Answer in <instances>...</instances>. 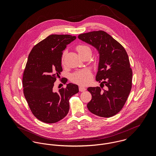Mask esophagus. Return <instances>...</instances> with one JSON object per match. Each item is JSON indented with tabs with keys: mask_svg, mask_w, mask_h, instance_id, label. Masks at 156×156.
Instances as JSON below:
<instances>
[{
	"mask_svg": "<svg viewBox=\"0 0 156 156\" xmlns=\"http://www.w3.org/2000/svg\"><path fill=\"white\" fill-rule=\"evenodd\" d=\"M79 89V91H80V92H84L86 90V88H85L83 87H80Z\"/></svg>",
	"mask_w": 156,
	"mask_h": 156,
	"instance_id": "esophagus-1",
	"label": "esophagus"
}]
</instances>
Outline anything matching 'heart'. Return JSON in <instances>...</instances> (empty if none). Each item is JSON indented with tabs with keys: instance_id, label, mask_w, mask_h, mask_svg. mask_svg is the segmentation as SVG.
Segmentation results:
<instances>
[{
	"instance_id": "b5f03b06",
	"label": "heart",
	"mask_w": 156,
	"mask_h": 156,
	"mask_svg": "<svg viewBox=\"0 0 156 156\" xmlns=\"http://www.w3.org/2000/svg\"><path fill=\"white\" fill-rule=\"evenodd\" d=\"M76 50L78 53L81 55L87 51H90V48L88 46L85 45H79L76 47ZM67 51H65L62 56V63L64 62V58L66 54ZM92 79V74L91 71L88 69H85L80 71L74 73L71 76V80L73 82L81 85V86H87L91 82Z\"/></svg>"
}]
</instances>
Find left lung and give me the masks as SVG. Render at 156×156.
I'll use <instances>...</instances> for the list:
<instances>
[{"label":"left lung","mask_w":156,"mask_h":156,"mask_svg":"<svg viewBox=\"0 0 156 156\" xmlns=\"http://www.w3.org/2000/svg\"><path fill=\"white\" fill-rule=\"evenodd\" d=\"M94 47L100 58L96 80L103 87H89L92 99L87 105L89 111L98 116L109 118L124 106L132 86V69L124 47L103 30L92 31L78 36Z\"/></svg>","instance_id":"obj_1"}]
</instances>
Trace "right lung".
<instances>
[{
  "mask_svg": "<svg viewBox=\"0 0 156 156\" xmlns=\"http://www.w3.org/2000/svg\"><path fill=\"white\" fill-rule=\"evenodd\" d=\"M76 39L70 35H50L35 45L29 55L23 76V93L34 115L45 123L63 119L69 111V98L79 92L78 86L73 83L58 92L53 89L62 71L63 50Z\"/></svg>",
  "mask_w": 156,
  "mask_h": 156,
  "instance_id": "obj_1",
  "label": "right lung"
}]
</instances>
